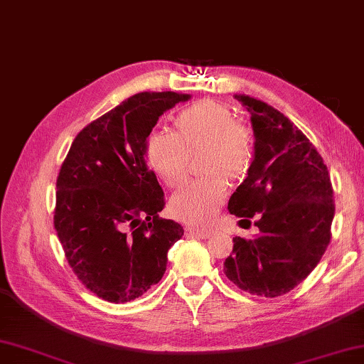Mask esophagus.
<instances>
[{
    "mask_svg": "<svg viewBox=\"0 0 364 364\" xmlns=\"http://www.w3.org/2000/svg\"><path fill=\"white\" fill-rule=\"evenodd\" d=\"M188 233L191 236H197V237H202V239H206V237H211L214 235V230L213 228H196V227H188L186 228Z\"/></svg>",
    "mask_w": 364,
    "mask_h": 364,
    "instance_id": "esophagus-1",
    "label": "esophagus"
}]
</instances>
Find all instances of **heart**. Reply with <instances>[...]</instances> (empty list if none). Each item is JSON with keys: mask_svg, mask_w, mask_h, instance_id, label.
Masks as SVG:
<instances>
[{"mask_svg": "<svg viewBox=\"0 0 364 364\" xmlns=\"http://www.w3.org/2000/svg\"><path fill=\"white\" fill-rule=\"evenodd\" d=\"M173 134L150 133L144 142V158L151 172L168 188L186 178L188 156L203 150L202 180L189 181L170 198L175 219L205 225L228 196V183L241 181L250 172L255 144L250 129L236 120L227 105L202 100L188 106L173 120Z\"/></svg>", "mask_w": 364, "mask_h": 364, "instance_id": "heart-1", "label": "heart"}]
</instances>
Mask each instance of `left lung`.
Segmentation results:
<instances>
[{"instance_id":"left-lung-1","label":"left lung","mask_w":364,"mask_h":364,"mask_svg":"<svg viewBox=\"0 0 364 364\" xmlns=\"http://www.w3.org/2000/svg\"><path fill=\"white\" fill-rule=\"evenodd\" d=\"M235 98L252 114L255 159L228 211L244 228L255 218L259 233L233 237L223 272L239 289L278 297L304 282L326 253L333 188L316 146L288 117L253 97Z\"/></svg>"}]
</instances>
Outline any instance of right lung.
I'll list each match as a JSON object with an SVG mask.
<instances>
[{
    "instance_id": "add662e5",
    "label": "right lung",
    "mask_w": 364,
    "mask_h": 364,
    "mask_svg": "<svg viewBox=\"0 0 364 364\" xmlns=\"http://www.w3.org/2000/svg\"><path fill=\"white\" fill-rule=\"evenodd\" d=\"M191 95L141 92L82 128L60 166L54 228L80 282L125 304L156 284L184 230L161 219L164 192L144 158L158 119Z\"/></svg>"
}]
</instances>
